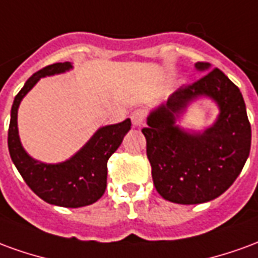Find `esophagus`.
Returning <instances> with one entry per match:
<instances>
[{
    "label": "esophagus",
    "mask_w": 258,
    "mask_h": 258,
    "mask_svg": "<svg viewBox=\"0 0 258 258\" xmlns=\"http://www.w3.org/2000/svg\"><path fill=\"white\" fill-rule=\"evenodd\" d=\"M145 110H142V109H137V110H134V112L131 113V121H133V125H134V127H142L144 123H145Z\"/></svg>",
    "instance_id": "esophagus-1"
}]
</instances>
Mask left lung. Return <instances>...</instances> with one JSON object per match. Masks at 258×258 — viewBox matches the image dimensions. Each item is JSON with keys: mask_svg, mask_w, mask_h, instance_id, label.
<instances>
[{"mask_svg": "<svg viewBox=\"0 0 258 258\" xmlns=\"http://www.w3.org/2000/svg\"><path fill=\"white\" fill-rule=\"evenodd\" d=\"M195 68L205 76L151 110L142 130L156 190L178 205H199L224 194L242 171L251 144L238 87L220 69L211 70L210 63L198 62ZM199 97L211 99L220 113L203 132L184 130L176 121Z\"/></svg>", "mask_w": 258, "mask_h": 258, "instance_id": "obj_1", "label": "left lung"}]
</instances>
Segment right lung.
I'll return each instance as SVG.
<instances>
[{"label":"right lung","mask_w":258,"mask_h":258,"mask_svg":"<svg viewBox=\"0 0 258 258\" xmlns=\"http://www.w3.org/2000/svg\"><path fill=\"white\" fill-rule=\"evenodd\" d=\"M73 69L70 62L53 63L31 76L15 96L11 109L8 148L12 162L30 189L49 205L83 207L95 203L105 194L107 160L121 145L124 135L131 130V120L103 125L73 156L60 163L36 160L25 151L18 130V109L22 99L42 77L64 73Z\"/></svg>","instance_id":"add662e5"}]
</instances>
